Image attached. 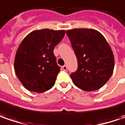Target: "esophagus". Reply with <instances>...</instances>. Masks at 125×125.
I'll return each mask as SVG.
<instances>
[{
  "instance_id": "obj_1",
  "label": "esophagus",
  "mask_w": 125,
  "mask_h": 125,
  "mask_svg": "<svg viewBox=\"0 0 125 125\" xmlns=\"http://www.w3.org/2000/svg\"><path fill=\"white\" fill-rule=\"evenodd\" d=\"M62 69H63V71H67V70H68V68H67L66 65H64V66H63Z\"/></svg>"
}]
</instances>
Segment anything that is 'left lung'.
<instances>
[{
	"instance_id": "left-lung-1",
	"label": "left lung",
	"mask_w": 125,
	"mask_h": 125,
	"mask_svg": "<svg viewBox=\"0 0 125 125\" xmlns=\"http://www.w3.org/2000/svg\"><path fill=\"white\" fill-rule=\"evenodd\" d=\"M77 59V70L71 74L76 86L86 91L102 88L109 80L114 57L104 36L93 29L66 31Z\"/></svg>"
}]
</instances>
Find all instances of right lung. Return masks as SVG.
Masks as SVG:
<instances>
[{
	"label": "right lung",
	"mask_w": 125,
	"mask_h": 125,
	"mask_svg": "<svg viewBox=\"0 0 125 125\" xmlns=\"http://www.w3.org/2000/svg\"><path fill=\"white\" fill-rule=\"evenodd\" d=\"M65 30L43 29L30 32L21 43L14 59L16 75L30 91L43 93L54 86L60 67L53 50Z\"/></svg>",
	"instance_id": "1"
}]
</instances>
